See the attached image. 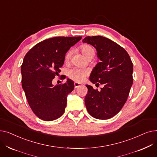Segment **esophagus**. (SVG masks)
I'll list each match as a JSON object with an SVG mask.
<instances>
[{
	"label": "esophagus",
	"instance_id": "34e87169",
	"mask_svg": "<svg viewBox=\"0 0 157 157\" xmlns=\"http://www.w3.org/2000/svg\"><path fill=\"white\" fill-rule=\"evenodd\" d=\"M81 85V84H80L79 83H77V82H75V83H74V88H77L79 87Z\"/></svg>",
	"mask_w": 157,
	"mask_h": 157
}]
</instances>
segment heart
Wrapping results in <instances>:
<instances>
[{"label":"heart","mask_w":157,"mask_h":157,"mask_svg":"<svg viewBox=\"0 0 157 157\" xmlns=\"http://www.w3.org/2000/svg\"><path fill=\"white\" fill-rule=\"evenodd\" d=\"M81 51L83 53V55L85 56V58H86L90 54L92 53H94V50L93 48L88 44H83L80 47ZM72 52L71 50L68 51L67 53L65 54V61L67 62L70 60L71 58ZM88 74V71L86 69L79 68V67H73L68 70L67 71V75L68 76L72 79V80L75 81L76 82H82L85 78L86 77Z\"/></svg>","instance_id":"b5f03b06"}]
</instances>
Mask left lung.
Returning a JSON list of instances; mask_svg holds the SVG:
<instances>
[{
  "label": "left lung",
  "instance_id": "8db88e82",
  "mask_svg": "<svg viewBox=\"0 0 157 157\" xmlns=\"http://www.w3.org/2000/svg\"><path fill=\"white\" fill-rule=\"evenodd\" d=\"M83 43L92 45L101 62L92 71L90 80L103 85L101 91L86 85L85 99L88 113L95 118L107 120L115 116L126 102L133 83V63L125 49L109 39L88 36Z\"/></svg>",
  "mask_w": 157,
  "mask_h": 157
}]
</instances>
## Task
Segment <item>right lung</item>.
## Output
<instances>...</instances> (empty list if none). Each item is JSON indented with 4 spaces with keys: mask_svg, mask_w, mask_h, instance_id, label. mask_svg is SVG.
<instances>
[{
    "mask_svg": "<svg viewBox=\"0 0 157 157\" xmlns=\"http://www.w3.org/2000/svg\"><path fill=\"white\" fill-rule=\"evenodd\" d=\"M81 37H55L35 45L25 56L21 83L28 103L40 119L52 121L63 114L67 96L74 88L69 79L54 86L52 80L61 71L65 53Z\"/></svg>",
    "mask_w": 157,
    "mask_h": 157,
    "instance_id": "1",
    "label": "right lung"
}]
</instances>
